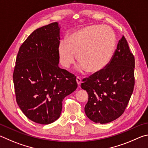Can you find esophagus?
I'll list each match as a JSON object with an SVG mask.
<instances>
[{"mask_svg":"<svg viewBox=\"0 0 148 148\" xmlns=\"http://www.w3.org/2000/svg\"><path fill=\"white\" fill-rule=\"evenodd\" d=\"M76 81H77V84H78V86H80V85H81V79L79 77H77L76 78Z\"/></svg>","mask_w":148,"mask_h":148,"instance_id":"esophagus-1","label":"esophagus"}]
</instances>
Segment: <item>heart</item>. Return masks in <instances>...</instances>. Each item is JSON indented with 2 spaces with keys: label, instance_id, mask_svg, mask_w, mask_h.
<instances>
[{
  "label": "heart",
  "instance_id": "heart-1",
  "mask_svg": "<svg viewBox=\"0 0 148 148\" xmlns=\"http://www.w3.org/2000/svg\"><path fill=\"white\" fill-rule=\"evenodd\" d=\"M116 36L110 28L91 25L75 30L61 40L58 54L62 66L68 68L75 62L76 55L81 62L79 68L90 73H98L105 69L114 53Z\"/></svg>",
  "mask_w": 148,
  "mask_h": 148
}]
</instances>
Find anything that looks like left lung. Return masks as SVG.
Wrapping results in <instances>:
<instances>
[{"label":"left lung","mask_w":148,"mask_h":148,"mask_svg":"<svg viewBox=\"0 0 148 148\" xmlns=\"http://www.w3.org/2000/svg\"><path fill=\"white\" fill-rule=\"evenodd\" d=\"M134 69V56L123 36L105 69L82 80L81 86L88 94L84 111L90 120L104 124L122 115L133 92Z\"/></svg>","instance_id":"1"}]
</instances>
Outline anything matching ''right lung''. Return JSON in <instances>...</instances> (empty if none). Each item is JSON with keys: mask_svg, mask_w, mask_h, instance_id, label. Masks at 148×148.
I'll return each instance as SVG.
<instances>
[{"mask_svg": "<svg viewBox=\"0 0 148 148\" xmlns=\"http://www.w3.org/2000/svg\"><path fill=\"white\" fill-rule=\"evenodd\" d=\"M60 29L54 22L34 31L20 47L13 75L21 110L44 125L60 117L62 101L77 88L76 77L58 67Z\"/></svg>", "mask_w": 148, "mask_h": 148, "instance_id": "add662e5", "label": "right lung"}]
</instances>
